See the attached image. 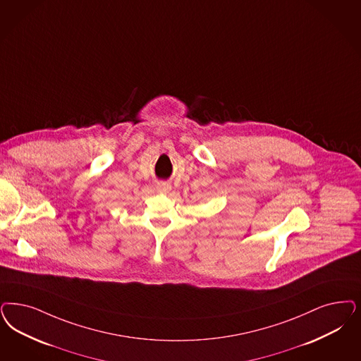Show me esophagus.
<instances>
[{
  "label": "esophagus",
  "instance_id": "1",
  "mask_svg": "<svg viewBox=\"0 0 361 361\" xmlns=\"http://www.w3.org/2000/svg\"><path fill=\"white\" fill-rule=\"evenodd\" d=\"M171 184H168V183H165V181H161V183H159L157 184V189L160 190V192H169L171 190Z\"/></svg>",
  "mask_w": 361,
  "mask_h": 361
}]
</instances>
